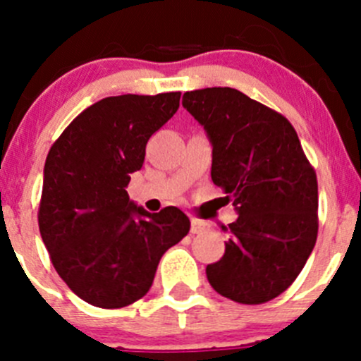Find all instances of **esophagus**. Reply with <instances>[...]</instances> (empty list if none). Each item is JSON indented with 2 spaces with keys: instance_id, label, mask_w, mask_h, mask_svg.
<instances>
[{
  "instance_id": "esophagus-1",
  "label": "esophagus",
  "mask_w": 361,
  "mask_h": 361,
  "mask_svg": "<svg viewBox=\"0 0 361 361\" xmlns=\"http://www.w3.org/2000/svg\"><path fill=\"white\" fill-rule=\"evenodd\" d=\"M207 224L206 221L199 220V218H192L190 220V232L192 234H201L202 231H206Z\"/></svg>"
}]
</instances>
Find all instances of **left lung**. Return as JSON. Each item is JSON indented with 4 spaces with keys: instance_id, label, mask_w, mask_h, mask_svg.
Wrapping results in <instances>:
<instances>
[{
    "instance_id": "obj_1",
    "label": "left lung",
    "mask_w": 361,
    "mask_h": 361,
    "mask_svg": "<svg viewBox=\"0 0 361 361\" xmlns=\"http://www.w3.org/2000/svg\"><path fill=\"white\" fill-rule=\"evenodd\" d=\"M183 108L213 147L211 180L238 211L225 253L206 267L209 285L239 304L281 295L318 235V181L292 123L231 87L183 94Z\"/></svg>"
}]
</instances>
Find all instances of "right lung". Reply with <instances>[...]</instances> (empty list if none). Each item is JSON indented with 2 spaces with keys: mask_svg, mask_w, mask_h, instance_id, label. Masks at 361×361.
Instances as JSON below:
<instances>
[{
  "mask_svg": "<svg viewBox=\"0 0 361 361\" xmlns=\"http://www.w3.org/2000/svg\"><path fill=\"white\" fill-rule=\"evenodd\" d=\"M180 96L104 97L80 113L47 155L39 234L57 274L96 307H126L147 295L162 255L190 231L181 209L148 213L126 190Z\"/></svg>",
  "mask_w": 361,
  "mask_h": 361,
  "instance_id": "obj_1",
  "label": "right lung"
}]
</instances>
